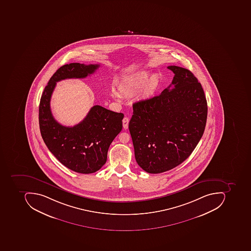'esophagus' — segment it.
Masks as SVG:
<instances>
[{
  "instance_id": "esophagus-1",
  "label": "esophagus",
  "mask_w": 251,
  "mask_h": 251,
  "mask_svg": "<svg viewBox=\"0 0 251 251\" xmlns=\"http://www.w3.org/2000/svg\"><path fill=\"white\" fill-rule=\"evenodd\" d=\"M129 119L127 118V117H125L124 118L123 121H122V122H123V126L125 129H127L128 128V125H129Z\"/></svg>"
}]
</instances>
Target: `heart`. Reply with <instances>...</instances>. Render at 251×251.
<instances>
[{
    "mask_svg": "<svg viewBox=\"0 0 251 251\" xmlns=\"http://www.w3.org/2000/svg\"><path fill=\"white\" fill-rule=\"evenodd\" d=\"M161 84V79L157 75H152L148 72H140L123 79L120 82L118 90L122 95H132L143 89L144 97H151L157 92ZM113 97L120 100L118 94L114 93Z\"/></svg>",
    "mask_w": 251,
    "mask_h": 251,
    "instance_id": "heart-1",
    "label": "heart"
}]
</instances>
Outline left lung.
<instances>
[{"label": "left lung", "instance_id": "obj_1", "mask_svg": "<svg viewBox=\"0 0 251 251\" xmlns=\"http://www.w3.org/2000/svg\"><path fill=\"white\" fill-rule=\"evenodd\" d=\"M171 85L158 96L135 102L129 129L136 162L149 174L182 164L204 132L207 103L201 84L191 71L168 66Z\"/></svg>", "mask_w": 251, "mask_h": 251}]
</instances>
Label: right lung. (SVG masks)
I'll use <instances>...</instances> for the list:
<instances>
[{"label": "right lung", "mask_w": 251, "mask_h": 251, "mask_svg": "<svg viewBox=\"0 0 251 251\" xmlns=\"http://www.w3.org/2000/svg\"><path fill=\"white\" fill-rule=\"evenodd\" d=\"M99 67L77 62L62 66L50 79L40 100L39 126L44 142L61 164L80 174L97 172L105 164L108 148L122 131L124 114L94 105L80 123L62 126L51 112V96L56 82L84 78Z\"/></svg>", "instance_id": "right-lung-1"}]
</instances>
